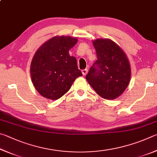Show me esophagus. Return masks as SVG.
I'll use <instances>...</instances> for the list:
<instances>
[{
    "instance_id": "obj_1",
    "label": "esophagus",
    "mask_w": 157,
    "mask_h": 157,
    "mask_svg": "<svg viewBox=\"0 0 157 157\" xmlns=\"http://www.w3.org/2000/svg\"><path fill=\"white\" fill-rule=\"evenodd\" d=\"M87 71H88V70H87V69H85V70H82V74H83V75H86V74H87Z\"/></svg>"
}]
</instances>
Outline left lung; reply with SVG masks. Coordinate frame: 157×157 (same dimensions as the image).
<instances>
[{"label":"left lung","mask_w":157,"mask_h":157,"mask_svg":"<svg viewBox=\"0 0 157 157\" xmlns=\"http://www.w3.org/2000/svg\"><path fill=\"white\" fill-rule=\"evenodd\" d=\"M97 60L86 78L96 92L106 99L122 94L130 80V63L120 47L109 39L93 41Z\"/></svg>","instance_id":"obj_1"}]
</instances>
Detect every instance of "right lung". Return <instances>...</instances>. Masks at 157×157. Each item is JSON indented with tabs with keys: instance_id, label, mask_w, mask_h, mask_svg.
I'll return each mask as SVG.
<instances>
[{
	"instance_id": "add662e5",
	"label": "right lung",
	"mask_w": 157,
	"mask_h": 157,
	"mask_svg": "<svg viewBox=\"0 0 157 157\" xmlns=\"http://www.w3.org/2000/svg\"><path fill=\"white\" fill-rule=\"evenodd\" d=\"M77 39L70 36H55L41 45L31 63L32 83L38 93L48 99L56 100L70 89L77 77L83 75L75 57L69 50Z\"/></svg>"
}]
</instances>
